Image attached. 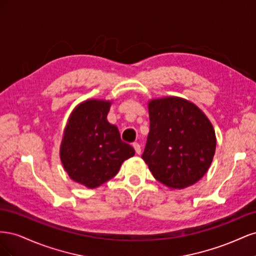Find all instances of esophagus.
<instances>
[{
	"instance_id": "esophagus-1",
	"label": "esophagus",
	"mask_w": 256,
	"mask_h": 256,
	"mask_svg": "<svg viewBox=\"0 0 256 256\" xmlns=\"http://www.w3.org/2000/svg\"><path fill=\"white\" fill-rule=\"evenodd\" d=\"M132 146H134V148L136 150V152L138 154H141V152H142V148H141V145L138 144V143H136V142H134V144H132Z\"/></svg>"
}]
</instances>
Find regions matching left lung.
I'll use <instances>...</instances> for the list:
<instances>
[{
  "label": "left lung",
  "mask_w": 256,
  "mask_h": 256,
  "mask_svg": "<svg viewBox=\"0 0 256 256\" xmlns=\"http://www.w3.org/2000/svg\"><path fill=\"white\" fill-rule=\"evenodd\" d=\"M150 134L142 159L170 189L194 184L210 166L216 145L212 124L198 106L170 96L148 102Z\"/></svg>",
  "instance_id": "8db88e82"
}]
</instances>
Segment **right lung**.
Wrapping results in <instances>:
<instances>
[{
  "label": "right lung",
  "instance_id": "1",
  "mask_svg": "<svg viewBox=\"0 0 256 256\" xmlns=\"http://www.w3.org/2000/svg\"><path fill=\"white\" fill-rule=\"evenodd\" d=\"M112 102L88 99L68 118L60 157L68 176L94 189L118 173L122 162L134 156L132 146L122 142L120 131L106 120Z\"/></svg>",
  "mask_w": 256,
  "mask_h": 256
}]
</instances>
